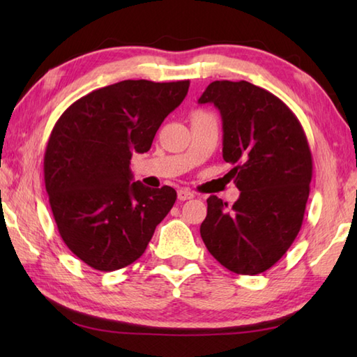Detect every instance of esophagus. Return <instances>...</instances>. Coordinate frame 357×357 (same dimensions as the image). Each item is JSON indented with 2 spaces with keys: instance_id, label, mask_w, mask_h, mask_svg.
<instances>
[{
  "instance_id": "esophagus-1",
  "label": "esophagus",
  "mask_w": 357,
  "mask_h": 357,
  "mask_svg": "<svg viewBox=\"0 0 357 357\" xmlns=\"http://www.w3.org/2000/svg\"><path fill=\"white\" fill-rule=\"evenodd\" d=\"M195 195L193 192L188 190V188H181V190H178V199L179 201H187V199H193Z\"/></svg>"
}]
</instances>
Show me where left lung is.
<instances>
[{"instance_id":"8db88e82","label":"left lung","mask_w":357,"mask_h":357,"mask_svg":"<svg viewBox=\"0 0 357 357\" xmlns=\"http://www.w3.org/2000/svg\"><path fill=\"white\" fill-rule=\"evenodd\" d=\"M222 118V156L239 198L210 196L201 238L215 259L238 275L273 267L304 221L313 159L299 119L278 96L247 81H213L199 98Z\"/></svg>"}]
</instances>
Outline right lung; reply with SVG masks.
I'll use <instances>...</instances> for the list:
<instances>
[{
    "instance_id": "1",
    "label": "right lung",
    "mask_w": 357,
    "mask_h": 357,
    "mask_svg": "<svg viewBox=\"0 0 357 357\" xmlns=\"http://www.w3.org/2000/svg\"><path fill=\"white\" fill-rule=\"evenodd\" d=\"M190 81L126 79L79 98L50 133L44 183L64 244L100 271L133 264L176 201L174 188L132 183L133 153L150 150Z\"/></svg>"
}]
</instances>
